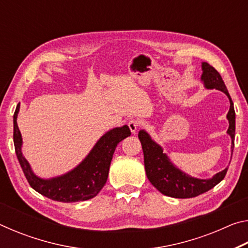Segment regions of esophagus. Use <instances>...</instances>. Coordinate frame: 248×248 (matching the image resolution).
<instances>
[{
    "label": "esophagus",
    "instance_id": "1",
    "mask_svg": "<svg viewBox=\"0 0 248 248\" xmlns=\"http://www.w3.org/2000/svg\"><path fill=\"white\" fill-rule=\"evenodd\" d=\"M140 124H141V121H140L139 119H131V120H130L129 123H128L130 131H131L132 133H136L138 128L140 127Z\"/></svg>",
    "mask_w": 248,
    "mask_h": 248
}]
</instances>
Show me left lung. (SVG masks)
<instances>
[{"instance_id":"obj_1","label":"left lung","mask_w":248,"mask_h":248,"mask_svg":"<svg viewBox=\"0 0 248 248\" xmlns=\"http://www.w3.org/2000/svg\"><path fill=\"white\" fill-rule=\"evenodd\" d=\"M201 68H202L201 81L203 82L205 89H216L223 92L230 100V110L226 115V118L229 120V129L226 133L232 140L231 150L233 152L235 138V110L233 102L220 73L207 62H202ZM138 137H139L142 150H143L146 176H148L150 183L165 196L183 199L197 197L212 189L224 178L226 171H228V167H225L223 170L213 175L211 178L200 179L192 177L170 162V157L165 153H163L162 146L157 144L145 130H140Z\"/></svg>"}]
</instances>
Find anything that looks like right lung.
Wrapping results in <instances>:
<instances>
[{"instance_id": "1", "label": "right lung", "mask_w": 248, "mask_h": 248, "mask_svg": "<svg viewBox=\"0 0 248 248\" xmlns=\"http://www.w3.org/2000/svg\"><path fill=\"white\" fill-rule=\"evenodd\" d=\"M19 105L16 107L14 123V145L20 167L32 189L49 199L60 202H77L94 198L107 182L112 155L119 142L131 132L128 125L109 130L91 150L86 157L72 170L52 178H41L33 173L22 153L23 139L17 125Z\"/></svg>"}]
</instances>
